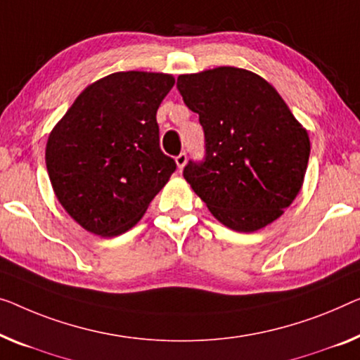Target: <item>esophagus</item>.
Returning a JSON list of instances; mask_svg holds the SVG:
<instances>
[{"label":"esophagus","instance_id":"obj_1","mask_svg":"<svg viewBox=\"0 0 360 360\" xmlns=\"http://www.w3.org/2000/svg\"><path fill=\"white\" fill-rule=\"evenodd\" d=\"M187 163V155L186 153H179L178 157H176V165H178V168L182 169Z\"/></svg>","mask_w":360,"mask_h":360}]
</instances>
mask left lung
I'll list each match as a JSON object with an SVG mask.
<instances>
[{"label": "left lung", "mask_w": 360, "mask_h": 360, "mask_svg": "<svg viewBox=\"0 0 360 360\" xmlns=\"http://www.w3.org/2000/svg\"><path fill=\"white\" fill-rule=\"evenodd\" d=\"M178 90L205 132V162L184 179L219 223L254 233L281 217L304 184L310 139L259 74L219 66L181 74Z\"/></svg>", "instance_id": "left-lung-1"}]
</instances>
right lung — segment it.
<instances>
[{
    "label": "right lung",
    "instance_id": "1",
    "mask_svg": "<svg viewBox=\"0 0 360 360\" xmlns=\"http://www.w3.org/2000/svg\"><path fill=\"white\" fill-rule=\"evenodd\" d=\"M173 85L165 72H112L85 87L51 129V187L89 233L129 231L169 181L176 163L160 150L157 110Z\"/></svg>",
    "mask_w": 360,
    "mask_h": 360
}]
</instances>
